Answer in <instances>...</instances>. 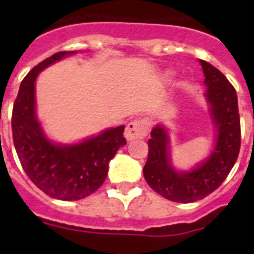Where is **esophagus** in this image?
<instances>
[{"label": "esophagus", "mask_w": 254, "mask_h": 254, "mask_svg": "<svg viewBox=\"0 0 254 254\" xmlns=\"http://www.w3.org/2000/svg\"><path fill=\"white\" fill-rule=\"evenodd\" d=\"M149 131V123L146 120H134L127 125L125 129V138L127 141L142 139Z\"/></svg>", "instance_id": "obj_1"}]
</instances>
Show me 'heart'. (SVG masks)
<instances>
[{"label":"heart","instance_id":"1","mask_svg":"<svg viewBox=\"0 0 254 254\" xmlns=\"http://www.w3.org/2000/svg\"><path fill=\"white\" fill-rule=\"evenodd\" d=\"M163 76L166 77V76H169V73H165V75H163Z\"/></svg>","mask_w":254,"mask_h":254}]
</instances>
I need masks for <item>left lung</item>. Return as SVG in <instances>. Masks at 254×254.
Here are the masks:
<instances>
[{
    "mask_svg": "<svg viewBox=\"0 0 254 254\" xmlns=\"http://www.w3.org/2000/svg\"><path fill=\"white\" fill-rule=\"evenodd\" d=\"M204 73V99L212 123L213 142L208 155L191 169L174 165L170 129L157 123L151 129L149 155L143 167L147 185L177 203L200 200L213 192L228 177L240 151V117L237 96L228 79L217 68L199 61Z\"/></svg>",
    "mask_w": 254,
    "mask_h": 254,
    "instance_id": "left-lung-1",
    "label": "left lung"
}]
</instances>
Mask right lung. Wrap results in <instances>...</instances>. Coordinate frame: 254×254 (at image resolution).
Segmentation results:
<instances>
[{"instance_id": "obj_1", "label": "right lung", "mask_w": 254, "mask_h": 254, "mask_svg": "<svg viewBox=\"0 0 254 254\" xmlns=\"http://www.w3.org/2000/svg\"><path fill=\"white\" fill-rule=\"evenodd\" d=\"M75 54L62 51L35 65L22 80L11 117L14 146L30 181L49 196L67 201L84 199L100 189L111 159L127 145L124 125L71 143L55 142L46 134L37 115L35 81L47 67Z\"/></svg>"}]
</instances>
